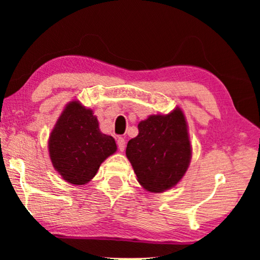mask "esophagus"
I'll return each instance as SVG.
<instances>
[{
    "label": "esophagus",
    "mask_w": 260,
    "mask_h": 260,
    "mask_svg": "<svg viewBox=\"0 0 260 260\" xmlns=\"http://www.w3.org/2000/svg\"><path fill=\"white\" fill-rule=\"evenodd\" d=\"M117 145H118L119 151H124V149H125V140L123 137H118L117 138Z\"/></svg>",
    "instance_id": "obj_1"
}]
</instances>
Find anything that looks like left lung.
<instances>
[{"instance_id":"obj_1","label":"left lung","mask_w":260,"mask_h":260,"mask_svg":"<svg viewBox=\"0 0 260 260\" xmlns=\"http://www.w3.org/2000/svg\"><path fill=\"white\" fill-rule=\"evenodd\" d=\"M126 156L144 189L159 193L175 186L191 157L187 122L181 109L142 120L138 135L127 142Z\"/></svg>"}]
</instances>
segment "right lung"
<instances>
[{"instance_id":"1","label":"right lung","mask_w":260,"mask_h":260,"mask_svg":"<svg viewBox=\"0 0 260 260\" xmlns=\"http://www.w3.org/2000/svg\"><path fill=\"white\" fill-rule=\"evenodd\" d=\"M48 149L53 167L63 180L85 184L117 150V145L115 138L101 133L92 110L71 102L49 136Z\"/></svg>"}]
</instances>
